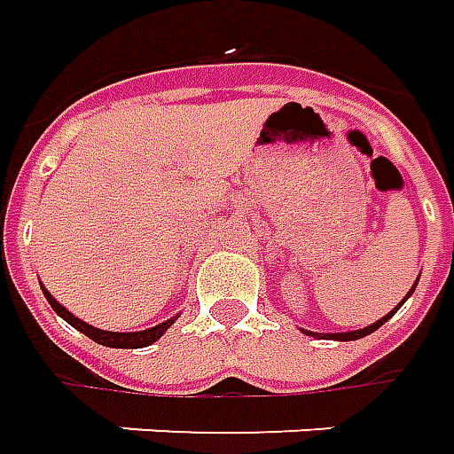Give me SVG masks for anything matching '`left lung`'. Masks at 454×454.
<instances>
[{"label":"left lung","mask_w":454,"mask_h":454,"mask_svg":"<svg viewBox=\"0 0 454 454\" xmlns=\"http://www.w3.org/2000/svg\"><path fill=\"white\" fill-rule=\"evenodd\" d=\"M415 286H418V283H415ZM415 286L410 288V293L415 291ZM410 293H408V295H410ZM408 295H405V298H408ZM397 308H400V305H397ZM397 308H395V310H397ZM395 310H393V313H395ZM393 313H387V316L380 317V320H375L372 325H368V328H363V331L333 333V335H325V333H323V335H317V338H333V340H357V338H365V335H370V333H372V331H378V328H380L385 320H390V317H393ZM303 333H308V335H316V333H310V331H303Z\"/></svg>","instance_id":"obj_1"}]
</instances>
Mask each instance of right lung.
<instances>
[{
    "instance_id": "add662e5",
    "label": "right lung",
    "mask_w": 454,
    "mask_h": 454,
    "mask_svg": "<svg viewBox=\"0 0 454 454\" xmlns=\"http://www.w3.org/2000/svg\"><path fill=\"white\" fill-rule=\"evenodd\" d=\"M44 295L46 301H49V305L57 310V316H61L69 325H74L76 331H82L86 335V338H91L94 343L98 345H106V348H146V345L156 343L159 338H161L163 333L171 328V323H174L176 317H171V320H166V323H161V325H156V328H149V331H138V333H111V331H101V328H94V325H89V323H84L82 317H76L74 313H69L64 305L59 303L57 298L51 295V293L46 291L44 288Z\"/></svg>"
}]
</instances>
